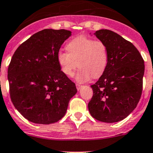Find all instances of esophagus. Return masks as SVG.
<instances>
[{"label":"esophagus","instance_id":"obj_1","mask_svg":"<svg viewBox=\"0 0 153 153\" xmlns=\"http://www.w3.org/2000/svg\"><path fill=\"white\" fill-rule=\"evenodd\" d=\"M76 89H77V90H78V91H79L80 88H81V87H82V85H80L79 84H76Z\"/></svg>","mask_w":153,"mask_h":153}]
</instances>
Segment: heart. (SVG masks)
I'll use <instances>...</instances> for the list:
<instances>
[{"instance_id": "heart-1", "label": "heart", "mask_w": 153, "mask_h": 153, "mask_svg": "<svg viewBox=\"0 0 153 153\" xmlns=\"http://www.w3.org/2000/svg\"><path fill=\"white\" fill-rule=\"evenodd\" d=\"M68 53L59 51L57 62L61 71L68 76L76 75L79 83L88 81L91 77L98 78L104 73L108 61L106 45L101 41H94L84 36L74 38L66 45Z\"/></svg>"}]
</instances>
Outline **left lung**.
<instances>
[{"label":"left lung","mask_w":153,"mask_h":153,"mask_svg":"<svg viewBox=\"0 0 153 153\" xmlns=\"http://www.w3.org/2000/svg\"><path fill=\"white\" fill-rule=\"evenodd\" d=\"M94 35L106 45L108 61L102 76L91 85L88 111L99 121L115 123L129 115L140 100L144 62L137 48L117 33L100 30Z\"/></svg>","instance_id":"obj_1"}]
</instances>
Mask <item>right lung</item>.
Wrapping results in <instances>:
<instances>
[{"mask_svg": "<svg viewBox=\"0 0 153 153\" xmlns=\"http://www.w3.org/2000/svg\"><path fill=\"white\" fill-rule=\"evenodd\" d=\"M71 36L69 30L45 29L22 43L12 57L8 68L10 97L29 121H59L76 94L75 83L62 73L57 62L62 45Z\"/></svg>", "mask_w": 153, "mask_h": 153, "instance_id": "obj_1", "label": "right lung"}]
</instances>
